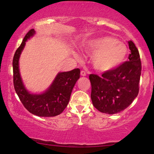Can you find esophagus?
Returning <instances> with one entry per match:
<instances>
[{"label":"esophagus","mask_w":154,"mask_h":154,"mask_svg":"<svg viewBox=\"0 0 154 154\" xmlns=\"http://www.w3.org/2000/svg\"><path fill=\"white\" fill-rule=\"evenodd\" d=\"M81 75H82V76H85V75H87V73H86L85 71H81Z\"/></svg>","instance_id":"obj_1"}]
</instances>
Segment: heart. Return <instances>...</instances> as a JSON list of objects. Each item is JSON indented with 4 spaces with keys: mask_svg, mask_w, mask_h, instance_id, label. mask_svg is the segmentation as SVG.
<instances>
[{
    "mask_svg": "<svg viewBox=\"0 0 154 154\" xmlns=\"http://www.w3.org/2000/svg\"><path fill=\"white\" fill-rule=\"evenodd\" d=\"M83 49L92 54V64L99 71L106 72L116 68L125 61L128 48L123 42L112 36L90 40L83 45Z\"/></svg>",
    "mask_w": 154,
    "mask_h": 154,
    "instance_id": "obj_1",
    "label": "heart"
}]
</instances>
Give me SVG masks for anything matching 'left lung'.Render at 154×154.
<instances>
[{
  "label": "left lung",
  "instance_id": "obj_1",
  "mask_svg": "<svg viewBox=\"0 0 154 154\" xmlns=\"http://www.w3.org/2000/svg\"><path fill=\"white\" fill-rule=\"evenodd\" d=\"M129 60L102 76L90 74L92 104L100 112L115 114L131 104L139 93L142 63L133 42L128 41Z\"/></svg>",
  "mask_w": 154,
  "mask_h": 154
}]
</instances>
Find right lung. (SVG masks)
<instances>
[{"label": "right lung", "mask_w": 154, "mask_h": 154, "mask_svg": "<svg viewBox=\"0 0 154 154\" xmlns=\"http://www.w3.org/2000/svg\"><path fill=\"white\" fill-rule=\"evenodd\" d=\"M34 33V29H31L14 53L12 60L14 90L21 102L30 113L41 117L56 116L62 113L68 104L73 88L80 78L81 71L79 69H75L67 72L59 73L45 92L40 94L29 93L24 88L21 79L19 59L26 41Z\"/></svg>", "instance_id": "1"}]
</instances>
